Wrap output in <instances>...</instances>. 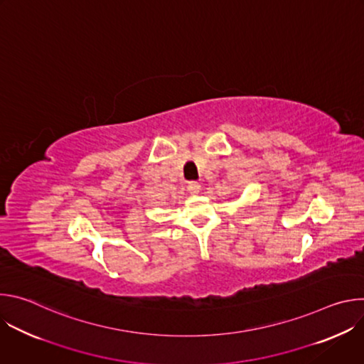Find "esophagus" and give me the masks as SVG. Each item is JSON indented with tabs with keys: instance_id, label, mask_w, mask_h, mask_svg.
Instances as JSON below:
<instances>
[{
	"instance_id": "obj_1",
	"label": "esophagus",
	"mask_w": 364,
	"mask_h": 364,
	"mask_svg": "<svg viewBox=\"0 0 364 364\" xmlns=\"http://www.w3.org/2000/svg\"><path fill=\"white\" fill-rule=\"evenodd\" d=\"M187 188H188V191H190L191 194H197V193L200 191L201 186H200L197 181H190L188 186H187Z\"/></svg>"
}]
</instances>
